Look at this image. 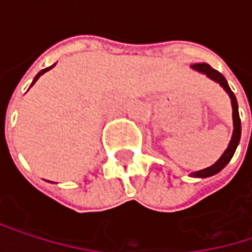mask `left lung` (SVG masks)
<instances>
[{"mask_svg": "<svg viewBox=\"0 0 252 252\" xmlns=\"http://www.w3.org/2000/svg\"><path fill=\"white\" fill-rule=\"evenodd\" d=\"M191 68H192V70H195V71H198V73L206 74L209 78H212V80H215L216 83H219V84L225 89V92L229 94V97H230V103H232L233 134H232V138H230V141H229V146H227V149L225 150V153L220 156V159H219L215 165H212V166H209V168H206V169H201V171H197V172H192V174H191V176H195V178H207V176L216 175L218 172H220V171L226 166L227 163L230 162V159H232V156H233V153H235V150H236V147H238V144H239V138H241V120H239V112H238V102H236V97H235L233 92L230 90V87H229V84H227L226 78L222 76L218 70L212 68V67H210L209 64H206V63L192 64V65H191Z\"/></svg>", "mask_w": 252, "mask_h": 252, "instance_id": "1", "label": "left lung"}]
</instances>
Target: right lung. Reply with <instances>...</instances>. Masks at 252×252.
<instances>
[{
    "label": "right lung",
    "mask_w": 252,
    "mask_h": 252,
    "mask_svg": "<svg viewBox=\"0 0 252 252\" xmlns=\"http://www.w3.org/2000/svg\"><path fill=\"white\" fill-rule=\"evenodd\" d=\"M52 67H54V65H52ZM52 67H48V68H45V70H42V71H39V73H37V76L34 77V78H33V83H32V86H33V84H34V83H36V80H37V78H39V77L42 76V74H43V73H46V71H48V70H51V68H52Z\"/></svg>",
    "instance_id": "right-lung-1"
}]
</instances>
